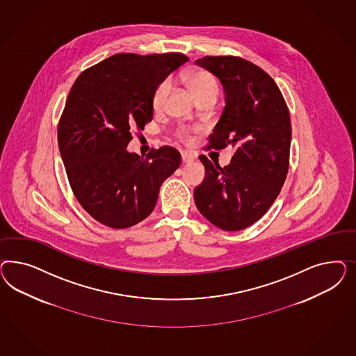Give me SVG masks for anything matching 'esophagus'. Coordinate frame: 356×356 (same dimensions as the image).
I'll list each match as a JSON object with an SVG mask.
<instances>
[{"label": "esophagus", "instance_id": "obj_1", "mask_svg": "<svg viewBox=\"0 0 356 356\" xmlns=\"http://www.w3.org/2000/svg\"><path fill=\"white\" fill-rule=\"evenodd\" d=\"M181 161L183 163H192L194 161V155L192 152H188V151H184L181 154Z\"/></svg>", "mask_w": 356, "mask_h": 356}]
</instances>
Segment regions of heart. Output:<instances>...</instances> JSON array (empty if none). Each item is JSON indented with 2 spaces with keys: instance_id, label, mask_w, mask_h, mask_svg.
<instances>
[{
  "instance_id": "1",
  "label": "heart",
  "mask_w": 356,
  "mask_h": 356,
  "mask_svg": "<svg viewBox=\"0 0 356 356\" xmlns=\"http://www.w3.org/2000/svg\"><path fill=\"white\" fill-rule=\"evenodd\" d=\"M185 83L195 99L209 97V95L218 97L219 86H218L216 76L206 70H193V72L186 73ZM170 88H171L170 81H163L162 83L156 87L154 97H152V106L155 111H159L164 107L167 97L170 94ZM184 137H186V136L184 134Z\"/></svg>"
}]
</instances>
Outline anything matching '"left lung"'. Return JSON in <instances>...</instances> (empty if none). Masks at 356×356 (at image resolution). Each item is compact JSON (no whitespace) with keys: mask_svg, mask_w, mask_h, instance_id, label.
Wrapping results in <instances>:
<instances>
[{"mask_svg":"<svg viewBox=\"0 0 356 356\" xmlns=\"http://www.w3.org/2000/svg\"><path fill=\"white\" fill-rule=\"evenodd\" d=\"M195 64L220 81L226 106L210 147L236 151L226 167L205 155V179L194 189L200 213L218 228L240 231L257 222L286 180L291 146L289 108L274 79L257 65L234 56H206Z\"/></svg>","mask_w":356,"mask_h":356,"instance_id":"8db88e82","label":"left lung"}]
</instances>
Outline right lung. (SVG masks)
I'll return each instance as SVG.
<instances>
[{"label":"right lung","mask_w":356,"mask_h":356,"mask_svg":"<svg viewBox=\"0 0 356 356\" xmlns=\"http://www.w3.org/2000/svg\"><path fill=\"white\" fill-rule=\"evenodd\" d=\"M189 58L181 54H119L82 72L58 122L60 154L73 193L90 216L128 228L154 210L180 152L163 146L146 158L129 152L131 131L152 120L156 87Z\"/></svg>","instance_id":"obj_1"}]
</instances>
